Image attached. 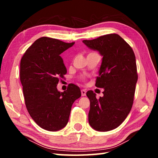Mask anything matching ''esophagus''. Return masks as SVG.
<instances>
[{
    "instance_id": "esophagus-1",
    "label": "esophagus",
    "mask_w": 158,
    "mask_h": 158,
    "mask_svg": "<svg viewBox=\"0 0 158 158\" xmlns=\"http://www.w3.org/2000/svg\"><path fill=\"white\" fill-rule=\"evenodd\" d=\"M81 96H85L86 95V91L85 89H81Z\"/></svg>"
}]
</instances>
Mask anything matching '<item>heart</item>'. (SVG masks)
Returning a JSON list of instances; mask_svg holds the SVG:
<instances>
[{
	"label": "heart",
	"mask_w": 158,
	"mask_h": 158,
	"mask_svg": "<svg viewBox=\"0 0 158 158\" xmlns=\"http://www.w3.org/2000/svg\"><path fill=\"white\" fill-rule=\"evenodd\" d=\"M94 53V52H91V53ZM79 80H81V81H84V80L85 79V77H83V76L79 77Z\"/></svg>",
	"instance_id": "heart-1"
}]
</instances>
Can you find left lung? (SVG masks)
<instances>
[{"instance_id": "8db88e82", "label": "left lung", "mask_w": 158, "mask_h": 158, "mask_svg": "<svg viewBox=\"0 0 158 158\" xmlns=\"http://www.w3.org/2000/svg\"><path fill=\"white\" fill-rule=\"evenodd\" d=\"M83 43L103 56L96 87L104 88V96L98 99L92 90L86 93L90 101L89 123L97 131L112 130L126 119L133 105L138 80L135 53L115 33Z\"/></svg>"}]
</instances>
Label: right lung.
Wrapping results in <instances>:
<instances>
[{
	"label": "right lung",
	"instance_id": "obj_1",
	"mask_svg": "<svg viewBox=\"0 0 158 158\" xmlns=\"http://www.w3.org/2000/svg\"><path fill=\"white\" fill-rule=\"evenodd\" d=\"M67 43L43 36L26 50L20 62V81L30 115L43 129L61 130L69 122L73 102L81 96L78 86L70 83L60 92L57 85L67 73L60 55L71 48Z\"/></svg>",
	"mask_w": 158,
	"mask_h": 158
}]
</instances>
